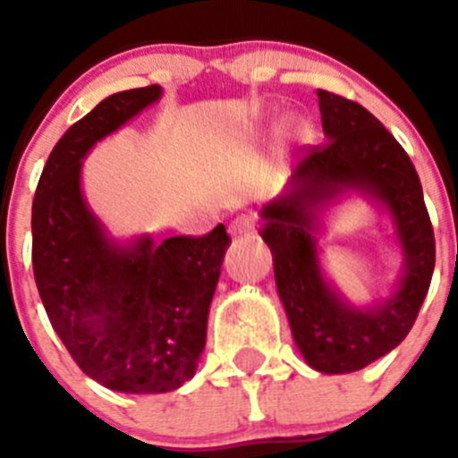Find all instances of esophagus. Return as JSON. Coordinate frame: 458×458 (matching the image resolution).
<instances>
[{
    "mask_svg": "<svg viewBox=\"0 0 458 458\" xmlns=\"http://www.w3.org/2000/svg\"><path fill=\"white\" fill-rule=\"evenodd\" d=\"M255 224H257L255 215L237 216V219H234L233 224H230V234H233V237H237V234L252 233V230H255Z\"/></svg>",
    "mask_w": 458,
    "mask_h": 458,
    "instance_id": "obj_1",
    "label": "esophagus"
}]
</instances>
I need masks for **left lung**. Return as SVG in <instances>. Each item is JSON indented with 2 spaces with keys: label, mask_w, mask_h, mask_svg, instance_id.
<instances>
[{
  "label": "left lung",
  "mask_w": 458,
  "mask_h": 458,
  "mask_svg": "<svg viewBox=\"0 0 458 458\" xmlns=\"http://www.w3.org/2000/svg\"><path fill=\"white\" fill-rule=\"evenodd\" d=\"M317 97L327 141L308 152L284 192L261 208V237L299 352L317 372L348 374L394 350L412 330L434 272V233L401 143L363 106L327 90ZM348 194L391 216L404 259L393 293L366 307L327 279L318 252L325 212Z\"/></svg>",
  "instance_id": "1"
}]
</instances>
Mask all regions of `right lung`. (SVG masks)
Listing matches in <instances>:
<instances>
[{"mask_svg": "<svg viewBox=\"0 0 458 458\" xmlns=\"http://www.w3.org/2000/svg\"><path fill=\"white\" fill-rule=\"evenodd\" d=\"M161 92L157 84L114 92L72 123L32 201V270L46 315L88 377L126 394L173 392L195 377L230 246L224 224L197 239L122 242L88 206L86 155Z\"/></svg>", "mask_w": 458, "mask_h": 458, "instance_id": "obj_1", "label": "right lung"}]
</instances>
